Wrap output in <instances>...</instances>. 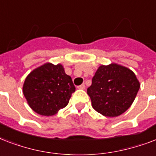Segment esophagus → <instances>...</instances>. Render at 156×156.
Listing matches in <instances>:
<instances>
[{
	"instance_id": "34e87169",
	"label": "esophagus",
	"mask_w": 156,
	"mask_h": 156,
	"mask_svg": "<svg viewBox=\"0 0 156 156\" xmlns=\"http://www.w3.org/2000/svg\"><path fill=\"white\" fill-rule=\"evenodd\" d=\"M78 89H81V90H84V89H85V85H84V84H82V85L78 86Z\"/></svg>"
}]
</instances>
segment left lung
I'll return each instance as SVG.
<instances>
[{
  "label": "left lung",
  "mask_w": 156,
  "mask_h": 156,
  "mask_svg": "<svg viewBox=\"0 0 156 156\" xmlns=\"http://www.w3.org/2000/svg\"><path fill=\"white\" fill-rule=\"evenodd\" d=\"M139 88L140 83L133 71L112 63L98 68L87 94L95 111L104 116L115 117L131 106Z\"/></svg>",
  "instance_id": "8db88e82"
}]
</instances>
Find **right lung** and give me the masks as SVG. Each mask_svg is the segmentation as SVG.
<instances>
[{"label": "right lung", "instance_id": "obj_1", "mask_svg": "<svg viewBox=\"0 0 156 156\" xmlns=\"http://www.w3.org/2000/svg\"><path fill=\"white\" fill-rule=\"evenodd\" d=\"M75 87L61 64L45 63L26 78L23 95L30 108L41 116H53L68 104Z\"/></svg>", "mask_w": 156, "mask_h": 156}]
</instances>
